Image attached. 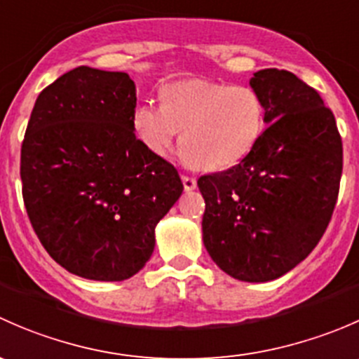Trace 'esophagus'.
I'll list each match as a JSON object with an SVG mask.
<instances>
[{"label": "esophagus", "mask_w": 359, "mask_h": 359, "mask_svg": "<svg viewBox=\"0 0 359 359\" xmlns=\"http://www.w3.org/2000/svg\"><path fill=\"white\" fill-rule=\"evenodd\" d=\"M182 184H184V189H186L187 193L193 189H196V179H194V177L182 175Z\"/></svg>", "instance_id": "obj_1"}]
</instances>
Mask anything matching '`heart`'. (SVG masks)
<instances>
[{
	"label": "heart",
	"mask_w": 359,
	"mask_h": 359,
	"mask_svg": "<svg viewBox=\"0 0 359 359\" xmlns=\"http://www.w3.org/2000/svg\"><path fill=\"white\" fill-rule=\"evenodd\" d=\"M161 100L140 102L132 114L137 139L158 156L170 153L182 130L187 163L224 170L240 163L262 137L266 107L250 86L187 79L163 86Z\"/></svg>",
	"instance_id": "heart-1"
}]
</instances>
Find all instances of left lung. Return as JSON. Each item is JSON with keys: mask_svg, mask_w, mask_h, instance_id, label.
Returning a JSON list of instances; mask_svg holds the SVG:
<instances>
[{"mask_svg": "<svg viewBox=\"0 0 359 359\" xmlns=\"http://www.w3.org/2000/svg\"><path fill=\"white\" fill-rule=\"evenodd\" d=\"M250 86L266 125L238 165L198 180L203 243L213 262L248 283L276 280L302 262L327 231L339 196L342 140L320 93L283 69Z\"/></svg>", "mask_w": 359, "mask_h": 359, "instance_id": "left-lung-1", "label": "left lung"}]
</instances>
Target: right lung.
<instances>
[{
    "mask_svg": "<svg viewBox=\"0 0 359 359\" xmlns=\"http://www.w3.org/2000/svg\"><path fill=\"white\" fill-rule=\"evenodd\" d=\"M135 83L79 66L38 95L20 151L32 229L76 276L123 281L154 250V229L182 194L175 166L135 137Z\"/></svg>",
    "mask_w": 359,
    "mask_h": 359,
    "instance_id": "right-lung-1",
    "label": "right lung"
}]
</instances>
